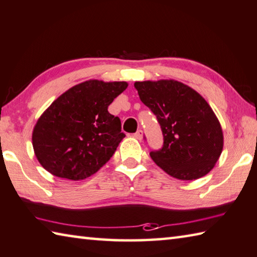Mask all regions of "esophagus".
Masks as SVG:
<instances>
[{
	"instance_id": "1",
	"label": "esophagus",
	"mask_w": 257,
	"mask_h": 257,
	"mask_svg": "<svg viewBox=\"0 0 257 257\" xmlns=\"http://www.w3.org/2000/svg\"><path fill=\"white\" fill-rule=\"evenodd\" d=\"M134 137L138 139V141H142L143 137H144V134H143V130H138V132L134 135Z\"/></svg>"
}]
</instances>
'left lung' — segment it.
<instances>
[{"label":"left lung","instance_id":"8db88e82","mask_svg":"<svg viewBox=\"0 0 257 257\" xmlns=\"http://www.w3.org/2000/svg\"><path fill=\"white\" fill-rule=\"evenodd\" d=\"M135 87L157 116L164 136L161 151L151 153L155 164L177 180L207 175L223 148L221 124L208 102L175 80L135 82Z\"/></svg>","mask_w":257,"mask_h":257}]
</instances>
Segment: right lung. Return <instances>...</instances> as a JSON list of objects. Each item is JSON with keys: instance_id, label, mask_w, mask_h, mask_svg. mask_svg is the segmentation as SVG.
I'll return each mask as SVG.
<instances>
[{"instance_id": "1", "label": "right lung", "mask_w": 257, "mask_h": 257, "mask_svg": "<svg viewBox=\"0 0 257 257\" xmlns=\"http://www.w3.org/2000/svg\"><path fill=\"white\" fill-rule=\"evenodd\" d=\"M127 82L88 80L58 96L32 130V147L40 165L55 176L80 181L96 173L125 135L108 106Z\"/></svg>"}]
</instances>
